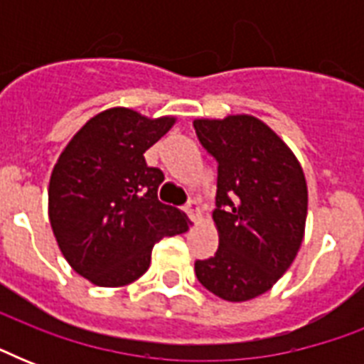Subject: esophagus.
<instances>
[{
    "instance_id": "esophagus-1",
    "label": "esophagus",
    "mask_w": 364,
    "mask_h": 364,
    "mask_svg": "<svg viewBox=\"0 0 364 364\" xmlns=\"http://www.w3.org/2000/svg\"><path fill=\"white\" fill-rule=\"evenodd\" d=\"M185 213H187L194 223H198L202 219V211H200V204L196 200H191L187 205H185Z\"/></svg>"
}]
</instances>
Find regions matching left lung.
Here are the masks:
<instances>
[{"mask_svg": "<svg viewBox=\"0 0 364 364\" xmlns=\"http://www.w3.org/2000/svg\"><path fill=\"white\" fill-rule=\"evenodd\" d=\"M215 156V255L194 262L198 282L228 302L257 299L287 272L304 238L308 187L287 143L253 115L196 119Z\"/></svg>", "mask_w": 364, "mask_h": 364, "instance_id": "left-lung-1", "label": "left lung"}]
</instances>
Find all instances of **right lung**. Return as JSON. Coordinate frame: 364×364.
I'll return each mask as SVG.
<instances>
[{
    "label": "right lung",
    "instance_id": "1",
    "mask_svg": "<svg viewBox=\"0 0 364 364\" xmlns=\"http://www.w3.org/2000/svg\"><path fill=\"white\" fill-rule=\"evenodd\" d=\"M176 121L111 107L82 126L54 164L48 221L65 260L94 285L136 282L154 243L188 230L181 210L159 202L164 173L143 156Z\"/></svg>",
    "mask_w": 364,
    "mask_h": 364
}]
</instances>
